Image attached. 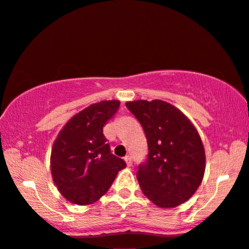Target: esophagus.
Masks as SVG:
<instances>
[{"label":"esophagus","mask_w":249,"mask_h":249,"mask_svg":"<svg viewBox=\"0 0 249 249\" xmlns=\"http://www.w3.org/2000/svg\"><path fill=\"white\" fill-rule=\"evenodd\" d=\"M124 161H125V163H127L128 166H131L132 165V159H131V157L127 156V157L124 158Z\"/></svg>","instance_id":"obj_1"}]
</instances>
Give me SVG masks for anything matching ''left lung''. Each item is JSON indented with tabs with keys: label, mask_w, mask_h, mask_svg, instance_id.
I'll return each mask as SVG.
<instances>
[{
	"label": "left lung",
	"mask_w": 249,
	"mask_h": 249,
	"mask_svg": "<svg viewBox=\"0 0 249 249\" xmlns=\"http://www.w3.org/2000/svg\"><path fill=\"white\" fill-rule=\"evenodd\" d=\"M144 130L148 157L137 178L142 192L162 209L186 202L205 172V151L197 130L184 113L162 100L125 104Z\"/></svg>",
	"instance_id": "8db88e82"
}]
</instances>
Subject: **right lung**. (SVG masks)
<instances>
[{"mask_svg": "<svg viewBox=\"0 0 249 249\" xmlns=\"http://www.w3.org/2000/svg\"><path fill=\"white\" fill-rule=\"evenodd\" d=\"M119 106L118 100L90 105L72 117L56 138L51 154L53 180L60 194L74 204L98 201L125 168V162L111 153L103 132Z\"/></svg>", "mask_w": 249, "mask_h": 249, "instance_id": "obj_1", "label": "right lung"}]
</instances>
